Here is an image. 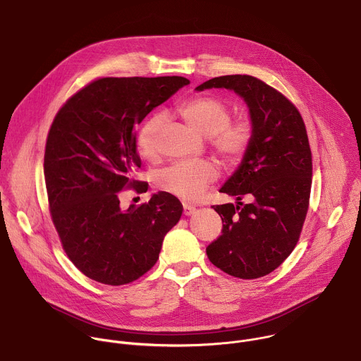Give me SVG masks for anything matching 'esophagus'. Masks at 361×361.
Here are the masks:
<instances>
[{
    "label": "esophagus",
    "mask_w": 361,
    "mask_h": 361,
    "mask_svg": "<svg viewBox=\"0 0 361 361\" xmlns=\"http://www.w3.org/2000/svg\"><path fill=\"white\" fill-rule=\"evenodd\" d=\"M183 210H184V216H191L195 213V207L191 204H183Z\"/></svg>",
    "instance_id": "34e87169"
}]
</instances>
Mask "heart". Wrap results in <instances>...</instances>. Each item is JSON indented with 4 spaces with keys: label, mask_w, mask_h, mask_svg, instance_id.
<instances>
[{
    "label": "heart",
    "mask_w": 361,
    "mask_h": 361,
    "mask_svg": "<svg viewBox=\"0 0 361 361\" xmlns=\"http://www.w3.org/2000/svg\"><path fill=\"white\" fill-rule=\"evenodd\" d=\"M187 124L202 137H209L216 156L227 166L237 164L247 152L254 128L247 117L231 118L226 102L217 97L202 95L187 99L178 109ZM160 113L148 117L137 135V148L144 159L156 156L159 134L164 124ZM217 178V167L212 161L176 163L159 174L161 190L184 200H194Z\"/></svg>",
    "instance_id": "b5f03b06"
}]
</instances>
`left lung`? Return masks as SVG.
<instances>
[{"label":"left lung","instance_id":"1","mask_svg":"<svg viewBox=\"0 0 361 361\" xmlns=\"http://www.w3.org/2000/svg\"><path fill=\"white\" fill-rule=\"evenodd\" d=\"M227 88L248 107L252 141L234 174L220 188L237 204L213 205L221 235L205 251L224 273L252 280L274 271L294 250L308 210L312 149L304 121L281 92L251 75H223L195 90ZM243 196L250 201L240 202Z\"/></svg>","mask_w":361,"mask_h":361}]
</instances>
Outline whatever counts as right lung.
<instances>
[{
    "label": "right lung",
    "mask_w": 361,
    "mask_h": 361,
    "mask_svg": "<svg viewBox=\"0 0 361 361\" xmlns=\"http://www.w3.org/2000/svg\"><path fill=\"white\" fill-rule=\"evenodd\" d=\"M184 77H107L74 94L51 124L44 176L51 219L64 251L88 279L128 284L159 260L166 234L183 205L160 191L121 210L124 188L145 192L135 127L181 87Z\"/></svg>",
    "instance_id": "obj_1"
}]
</instances>
